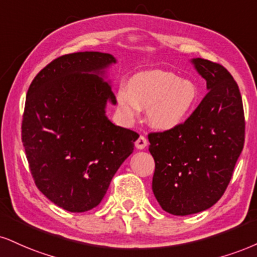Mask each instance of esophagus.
Masks as SVG:
<instances>
[{
  "label": "esophagus",
  "mask_w": 257,
  "mask_h": 257,
  "mask_svg": "<svg viewBox=\"0 0 257 257\" xmlns=\"http://www.w3.org/2000/svg\"><path fill=\"white\" fill-rule=\"evenodd\" d=\"M147 144H148V141H147L146 137H144V135H140L138 140L135 141V147H137L138 150H144V148L147 146Z\"/></svg>",
  "instance_id": "34e87169"
}]
</instances>
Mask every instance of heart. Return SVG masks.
I'll use <instances>...</instances> for the list:
<instances>
[{
    "label": "heart",
    "instance_id": "heart-1",
    "mask_svg": "<svg viewBox=\"0 0 257 257\" xmlns=\"http://www.w3.org/2000/svg\"><path fill=\"white\" fill-rule=\"evenodd\" d=\"M197 99L195 82L160 69L135 74L128 87L122 86L117 93L119 109L126 117L134 118L145 107L148 109V123L163 132L183 124L195 109Z\"/></svg>",
    "mask_w": 257,
    "mask_h": 257
}]
</instances>
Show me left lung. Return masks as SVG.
<instances>
[{"label": "left lung", "instance_id": "left-lung-1", "mask_svg": "<svg viewBox=\"0 0 257 257\" xmlns=\"http://www.w3.org/2000/svg\"><path fill=\"white\" fill-rule=\"evenodd\" d=\"M206 80L207 94L178 128L148 134L154 158L152 190L165 212L189 215L206 211L226 190L244 146L242 95L226 68L193 58Z\"/></svg>", "mask_w": 257, "mask_h": 257}]
</instances>
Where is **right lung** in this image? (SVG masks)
<instances>
[{
	"mask_svg": "<svg viewBox=\"0 0 257 257\" xmlns=\"http://www.w3.org/2000/svg\"><path fill=\"white\" fill-rule=\"evenodd\" d=\"M116 63L97 51L63 55L30 85L21 139L37 188L73 213L103 200L111 179L134 151L139 135L105 115L116 104L105 69Z\"/></svg>",
	"mask_w": 257,
	"mask_h": 257,
	"instance_id": "1",
	"label": "right lung"
}]
</instances>
